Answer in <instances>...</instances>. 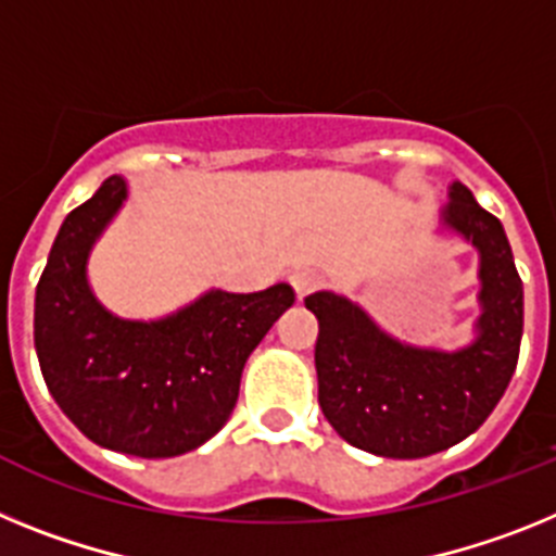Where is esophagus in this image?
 <instances>
[{
	"label": "esophagus",
	"mask_w": 556,
	"mask_h": 556,
	"mask_svg": "<svg viewBox=\"0 0 556 556\" xmlns=\"http://www.w3.org/2000/svg\"><path fill=\"white\" fill-rule=\"evenodd\" d=\"M321 282H325V279H321V274L311 271V268H305V271H296L291 277L293 291H296L299 299H305L307 293H313L316 288H321Z\"/></svg>",
	"instance_id": "obj_1"
}]
</instances>
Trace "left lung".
Here are the masks:
<instances>
[{"mask_svg": "<svg viewBox=\"0 0 556 556\" xmlns=\"http://www.w3.org/2000/svg\"><path fill=\"white\" fill-rule=\"evenodd\" d=\"M442 226L479 251L476 341L456 352L403 344L364 307L330 291L311 293L318 318V405L350 445L386 458H422L479 431L504 397L523 336V282L495 215L453 181Z\"/></svg>", "mask_w": 556, "mask_h": 556, "instance_id": "left-lung-1", "label": "left lung"}]
</instances>
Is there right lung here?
<instances>
[{
    "mask_svg": "<svg viewBox=\"0 0 556 556\" xmlns=\"http://www.w3.org/2000/svg\"><path fill=\"white\" fill-rule=\"evenodd\" d=\"M125 198V178L111 176L66 215L38 279L33 336L47 389L80 433L128 456L170 458L224 428L245 358L296 293L279 282L210 291L156 321L114 316L91 293L86 263Z\"/></svg>",
    "mask_w": 556,
    "mask_h": 556,
    "instance_id": "1",
    "label": "right lung"
}]
</instances>
